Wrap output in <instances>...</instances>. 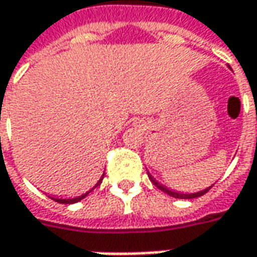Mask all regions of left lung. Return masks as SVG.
<instances>
[{"mask_svg":"<svg viewBox=\"0 0 257 257\" xmlns=\"http://www.w3.org/2000/svg\"><path fill=\"white\" fill-rule=\"evenodd\" d=\"M148 176H149V179H151V181L156 186V187L159 188V190H162L163 193H166L167 195H170V197H174V198H180V200H191V198H197V197H201V195H204L207 191H208L209 188L212 187L214 184H211L209 187L204 188V190H201V191H197V193H181V191H176V190H172V188L166 187V186H163L162 183H159L158 180L155 179L153 176H152L151 173L148 172Z\"/></svg>","mask_w":257,"mask_h":257,"instance_id":"obj_1","label":"left lung"}]
</instances>
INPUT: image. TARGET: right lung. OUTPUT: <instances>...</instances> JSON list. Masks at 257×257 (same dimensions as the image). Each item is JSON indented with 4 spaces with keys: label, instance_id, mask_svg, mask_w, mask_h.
I'll return each mask as SVG.
<instances>
[{
    "label": "right lung",
    "instance_id": "obj_1",
    "mask_svg": "<svg viewBox=\"0 0 257 257\" xmlns=\"http://www.w3.org/2000/svg\"><path fill=\"white\" fill-rule=\"evenodd\" d=\"M104 174H105V173H104ZM104 174H102V176H101V179H99L98 181H97V184H95V186H94V187H92L91 190H88L87 193H84V194L77 195V197H74V198H60V197H55V195H48V197H50V198H52V200H55V201L60 202V204H74V202L81 201L83 198H85L87 195H88V194H90V193H91V191H92V190H94V188H95V187H97V186H99V184H101V181H102V179H104Z\"/></svg>",
    "mask_w": 257,
    "mask_h": 257
}]
</instances>
